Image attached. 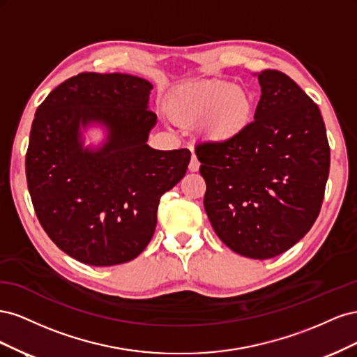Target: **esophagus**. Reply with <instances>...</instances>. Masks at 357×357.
Here are the masks:
<instances>
[{"mask_svg":"<svg viewBox=\"0 0 357 357\" xmlns=\"http://www.w3.org/2000/svg\"><path fill=\"white\" fill-rule=\"evenodd\" d=\"M199 160H198V158L195 156V155H192V159H190V162H189V171H192V172H197L198 169H199Z\"/></svg>","mask_w":357,"mask_h":357,"instance_id":"34e87169","label":"esophagus"}]
</instances>
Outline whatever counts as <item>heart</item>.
Returning a JSON list of instances; mask_svg holds the SVG:
<instances>
[{
	"label": "heart",
	"mask_w": 357,
	"mask_h": 357,
	"mask_svg": "<svg viewBox=\"0 0 357 357\" xmlns=\"http://www.w3.org/2000/svg\"><path fill=\"white\" fill-rule=\"evenodd\" d=\"M168 113L181 125L202 122L205 137L215 143H228L250 125L253 98L247 91L231 83L201 82L172 95Z\"/></svg>",
	"instance_id": "obj_1"
}]
</instances>
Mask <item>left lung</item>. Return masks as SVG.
I'll return each instance as SVG.
<instances>
[{"label": "left lung", "mask_w": 357, "mask_h": 357, "mask_svg": "<svg viewBox=\"0 0 357 357\" xmlns=\"http://www.w3.org/2000/svg\"><path fill=\"white\" fill-rule=\"evenodd\" d=\"M257 80L255 121L232 142L199 143L195 153L214 232L235 253L269 259L314 225L331 149L317 104L289 75L264 70Z\"/></svg>", "instance_id": "1"}]
</instances>
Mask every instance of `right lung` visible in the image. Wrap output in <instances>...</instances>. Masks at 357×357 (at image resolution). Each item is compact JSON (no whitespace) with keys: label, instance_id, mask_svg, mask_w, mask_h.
<instances>
[{"label":"right lung","instance_id":"obj_1","mask_svg":"<svg viewBox=\"0 0 357 357\" xmlns=\"http://www.w3.org/2000/svg\"><path fill=\"white\" fill-rule=\"evenodd\" d=\"M152 89L135 75L80 73L36 112L25 159L31 201L49 238L82 264L137 257L153 236L160 197L186 174L188 149L147 144ZM93 121L109 138L98 151L83 149L79 126Z\"/></svg>","mask_w":357,"mask_h":357}]
</instances>
